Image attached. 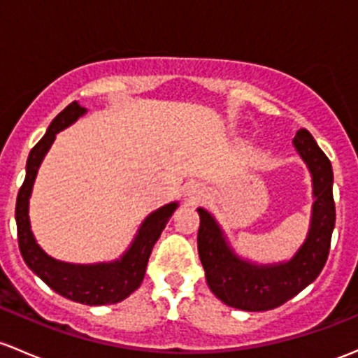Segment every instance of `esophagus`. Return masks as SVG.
<instances>
[{
  "label": "esophagus",
  "mask_w": 358,
  "mask_h": 358,
  "mask_svg": "<svg viewBox=\"0 0 358 358\" xmlns=\"http://www.w3.org/2000/svg\"><path fill=\"white\" fill-rule=\"evenodd\" d=\"M199 194H201V189L197 185H192L189 189V195H192V197H197Z\"/></svg>",
  "instance_id": "34e87169"
}]
</instances>
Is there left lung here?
<instances>
[{
    "label": "left lung",
    "instance_id": "8db88e82",
    "mask_svg": "<svg viewBox=\"0 0 358 358\" xmlns=\"http://www.w3.org/2000/svg\"><path fill=\"white\" fill-rule=\"evenodd\" d=\"M296 150L308 164L314 183L310 231L302 248L287 264L255 266L240 261L224 242L216 221L199 209V257L206 269L210 292L229 307L248 312L271 310L308 287L321 274L329 255L336 209L333 199V168L310 131L300 129L293 138Z\"/></svg>",
    "mask_w": 358,
    "mask_h": 358
}]
</instances>
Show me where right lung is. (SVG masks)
<instances>
[{"label": "right lung", "instance_id": "obj_1", "mask_svg": "<svg viewBox=\"0 0 358 358\" xmlns=\"http://www.w3.org/2000/svg\"><path fill=\"white\" fill-rule=\"evenodd\" d=\"M84 113L85 108H82L77 101H73L52 120L46 135L30 150L27 175H25L24 183L18 190L17 206H15V220H17L18 247H20L22 257H24L25 264L48 287L59 295L73 300V302L85 303V306H106V303L122 302L131 292L141 287L154 243L157 242L161 231L166 227L168 220L178 204L173 202V204L164 206V208L150 214L138 229L137 238L131 243L130 250L123 255L122 261L111 262V264L75 266L55 261L50 255L44 254L34 240L32 231H30V192H32L37 168H39L44 154L51 148L56 134L69 127L70 123H73Z\"/></svg>", "mask_w": 358, "mask_h": 358}]
</instances>
